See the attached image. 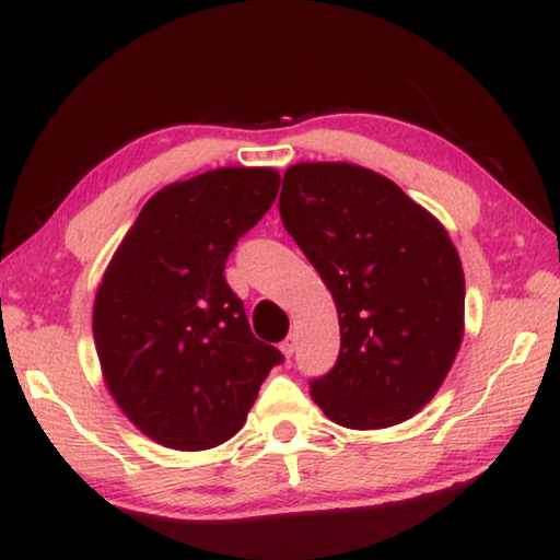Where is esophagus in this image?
Wrapping results in <instances>:
<instances>
[{
	"label": "esophagus",
	"instance_id": "obj_1",
	"mask_svg": "<svg viewBox=\"0 0 560 560\" xmlns=\"http://www.w3.org/2000/svg\"><path fill=\"white\" fill-rule=\"evenodd\" d=\"M295 348H298V338H295V334H290L285 340H282L280 351H282V355H285V359H293Z\"/></svg>",
	"mask_w": 560,
	"mask_h": 560
}]
</instances>
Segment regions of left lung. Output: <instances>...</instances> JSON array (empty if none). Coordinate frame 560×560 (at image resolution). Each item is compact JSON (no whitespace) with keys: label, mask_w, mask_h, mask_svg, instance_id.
<instances>
[{"label":"left lung","mask_w":560,"mask_h":560,"mask_svg":"<svg viewBox=\"0 0 560 560\" xmlns=\"http://www.w3.org/2000/svg\"><path fill=\"white\" fill-rule=\"evenodd\" d=\"M280 220L334 295L340 351L311 396L348 429L401 424L450 374L465 328L455 245L392 179L355 164H295Z\"/></svg>","instance_id":"left-lung-1"}]
</instances>
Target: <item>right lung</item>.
<instances>
[{
	"label": "right lung",
	"mask_w": 560,
	"mask_h": 560,
	"mask_svg": "<svg viewBox=\"0 0 560 560\" xmlns=\"http://www.w3.org/2000/svg\"><path fill=\"white\" fill-rule=\"evenodd\" d=\"M275 168L224 166L145 201L95 295L105 386L153 442L212 450L245 424L282 353L257 340L224 265L272 207Z\"/></svg>",
	"instance_id": "1"
}]
</instances>
